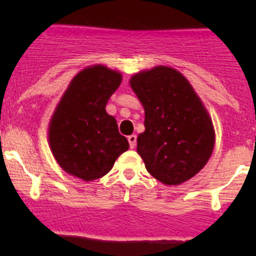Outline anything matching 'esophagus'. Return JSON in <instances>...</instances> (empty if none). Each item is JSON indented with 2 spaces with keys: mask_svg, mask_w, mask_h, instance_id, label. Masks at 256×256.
Wrapping results in <instances>:
<instances>
[{
  "mask_svg": "<svg viewBox=\"0 0 256 256\" xmlns=\"http://www.w3.org/2000/svg\"><path fill=\"white\" fill-rule=\"evenodd\" d=\"M128 142H130V148H134L136 144H137V136H136V134L128 136Z\"/></svg>",
  "mask_w": 256,
  "mask_h": 256,
  "instance_id": "obj_1",
  "label": "esophagus"
}]
</instances>
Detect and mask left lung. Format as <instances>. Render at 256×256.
I'll return each instance as SVG.
<instances>
[{
	"instance_id": "1",
	"label": "left lung",
	"mask_w": 256,
	"mask_h": 256,
	"mask_svg": "<svg viewBox=\"0 0 256 256\" xmlns=\"http://www.w3.org/2000/svg\"><path fill=\"white\" fill-rule=\"evenodd\" d=\"M130 87L144 108L137 152L148 172L170 186L188 180L204 168L214 148L206 108L188 80L168 66L137 73Z\"/></svg>"
}]
</instances>
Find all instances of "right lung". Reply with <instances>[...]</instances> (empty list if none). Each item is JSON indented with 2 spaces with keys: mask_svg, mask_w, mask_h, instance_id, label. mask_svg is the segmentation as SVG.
I'll use <instances>...</instances> for the list:
<instances>
[{
  "mask_svg": "<svg viewBox=\"0 0 256 256\" xmlns=\"http://www.w3.org/2000/svg\"><path fill=\"white\" fill-rule=\"evenodd\" d=\"M120 82V73L102 65L83 69L70 82L50 122V148L56 162L86 182L104 177L130 148L115 118L106 112Z\"/></svg>",
  "mask_w": 256,
  "mask_h": 256,
  "instance_id": "1",
  "label": "right lung"
}]
</instances>
